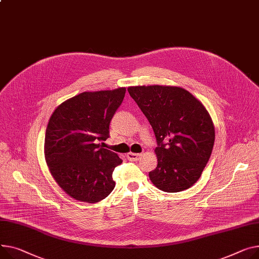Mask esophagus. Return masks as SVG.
<instances>
[{
	"label": "esophagus",
	"instance_id": "34e87169",
	"mask_svg": "<svg viewBox=\"0 0 259 259\" xmlns=\"http://www.w3.org/2000/svg\"><path fill=\"white\" fill-rule=\"evenodd\" d=\"M141 156H142V154H139V153H132V152H130V153L127 154V158L130 161H137V160L141 158Z\"/></svg>",
	"mask_w": 259,
	"mask_h": 259
}]
</instances>
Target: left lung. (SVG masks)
<instances>
[{
    "instance_id": "left-lung-1",
    "label": "left lung",
    "mask_w": 259,
    "mask_h": 259,
    "mask_svg": "<svg viewBox=\"0 0 259 259\" xmlns=\"http://www.w3.org/2000/svg\"><path fill=\"white\" fill-rule=\"evenodd\" d=\"M128 92L156 136L158 163L149 173L150 180L165 193L192 187L201 177L214 144L209 112L179 86H130Z\"/></svg>"
}]
</instances>
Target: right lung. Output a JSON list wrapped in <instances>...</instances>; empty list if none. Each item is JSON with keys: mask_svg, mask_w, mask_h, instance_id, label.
I'll list each match as a JSON object with an SVG mask.
<instances>
[{"mask_svg": "<svg viewBox=\"0 0 259 259\" xmlns=\"http://www.w3.org/2000/svg\"><path fill=\"white\" fill-rule=\"evenodd\" d=\"M125 94V88L84 92L61 103L50 117L47 165L61 189L78 201L100 202L115 186L112 173L123 160L100 142L109 137L110 120Z\"/></svg>", "mask_w": 259, "mask_h": 259, "instance_id": "1", "label": "right lung"}]
</instances>
